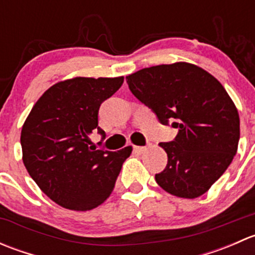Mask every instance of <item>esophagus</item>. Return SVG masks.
Segmentation results:
<instances>
[{
	"label": "esophagus",
	"instance_id": "esophagus-1",
	"mask_svg": "<svg viewBox=\"0 0 255 255\" xmlns=\"http://www.w3.org/2000/svg\"><path fill=\"white\" fill-rule=\"evenodd\" d=\"M133 149H134L135 151H137V153H143L144 150H145V146H138V145H134L133 146Z\"/></svg>",
	"mask_w": 255,
	"mask_h": 255
}]
</instances>
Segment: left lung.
Segmentation results:
<instances>
[{"instance_id":"left-lung-1","label":"left lung","mask_w":255,"mask_h":255,"mask_svg":"<svg viewBox=\"0 0 255 255\" xmlns=\"http://www.w3.org/2000/svg\"><path fill=\"white\" fill-rule=\"evenodd\" d=\"M130 92L176 137L160 143L168 164L155 181L169 194L195 199L232 163L239 142V116L225 87L204 69L175 63L142 69L127 78Z\"/></svg>"}]
</instances>
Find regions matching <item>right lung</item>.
I'll return each mask as SVG.
<instances>
[{
    "mask_svg": "<svg viewBox=\"0 0 255 255\" xmlns=\"http://www.w3.org/2000/svg\"><path fill=\"white\" fill-rule=\"evenodd\" d=\"M120 78H75L53 85L35 102L20 133L23 163L43 192L60 206L87 211L106 201L132 146L90 145L99 110L123 84ZM99 144H101L100 142Z\"/></svg>",
    "mask_w": 255,
    "mask_h": 255,
    "instance_id": "1",
    "label": "right lung"
}]
</instances>
